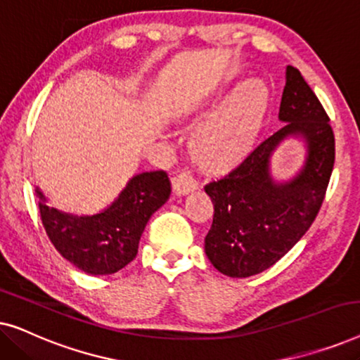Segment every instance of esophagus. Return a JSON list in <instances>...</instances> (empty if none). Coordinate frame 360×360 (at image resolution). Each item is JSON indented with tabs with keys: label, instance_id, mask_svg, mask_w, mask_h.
Here are the masks:
<instances>
[{
	"label": "esophagus",
	"instance_id": "34e87169",
	"mask_svg": "<svg viewBox=\"0 0 360 360\" xmlns=\"http://www.w3.org/2000/svg\"><path fill=\"white\" fill-rule=\"evenodd\" d=\"M172 184H174V190H175L176 195H186V193H190V191H193L196 186H198V181H196L195 175L191 174L188 169L181 170L180 174L175 176Z\"/></svg>",
	"mask_w": 360,
	"mask_h": 360
}]
</instances>
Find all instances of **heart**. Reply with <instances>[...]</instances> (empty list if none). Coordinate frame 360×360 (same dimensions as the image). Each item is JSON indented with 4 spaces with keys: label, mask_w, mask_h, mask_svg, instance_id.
I'll use <instances>...</instances> for the list:
<instances>
[{
    "label": "heart",
    "mask_w": 360,
    "mask_h": 360,
    "mask_svg": "<svg viewBox=\"0 0 360 360\" xmlns=\"http://www.w3.org/2000/svg\"><path fill=\"white\" fill-rule=\"evenodd\" d=\"M267 108V90L249 83L205 122L193 139L195 154L205 165L223 167L244 155L252 146Z\"/></svg>",
    "instance_id": "obj_1"
}]
</instances>
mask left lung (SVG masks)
Listing matches in <instances>:
<instances>
[{"label":"left lung","mask_w":360,"mask_h":360,"mask_svg":"<svg viewBox=\"0 0 360 360\" xmlns=\"http://www.w3.org/2000/svg\"><path fill=\"white\" fill-rule=\"evenodd\" d=\"M278 117L287 122L282 129L228 174L205 185L214 206L205 252L228 277L245 278L272 267L309 229L326 195L336 155L334 132L318 96L292 65L287 67ZM288 135L305 137L307 164L293 181L275 184L268 160Z\"/></svg>","instance_id":"1"}]
</instances>
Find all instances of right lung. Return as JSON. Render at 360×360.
I'll return each mask as SVG.
<instances>
[{
  "instance_id": "add662e5",
  "label": "right lung",
  "mask_w": 360,
  "mask_h": 360,
  "mask_svg": "<svg viewBox=\"0 0 360 360\" xmlns=\"http://www.w3.org/2000/svg\"><path fill=\"white\" fill-rule=\"evenodd\" d=\"M165 170L132 176L120 198L103 213L73 216L47 205L37 191L46 233L62 257L91 275H110L134 260L139 239L150 216L169 200Z\"/></svg>"
}]
</instances>
